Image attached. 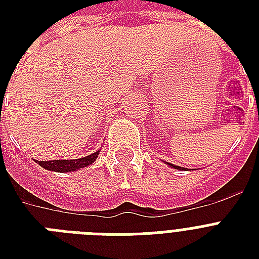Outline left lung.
Segmentation results:
<instances>
[{
  "label": "left lung",
  "instance_id": "left-lung-1",
  "mask_svg": "<svg viewBox=\"0 0 259 259\" xmlns=\"http://www.w3.org/2000/svg\"><path fill=\"white\" fill-rule=\"evenodd\" d=\"M166 164H168V165H169L170 168H175V169H180V170H184V169H187V168H181V166L173 165V164H169V162H166Z\"/></svg>",
  "mask_w": 259,
  "mask_h": 259
}]
</instances>
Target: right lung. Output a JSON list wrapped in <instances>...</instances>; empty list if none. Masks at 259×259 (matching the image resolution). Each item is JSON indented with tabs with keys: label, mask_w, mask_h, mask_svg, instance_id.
Returning <instances> with one entry per match:
<instances>
[{
	"label": "right lung",
	"mask_w": 259,
	"mask_h": 259,
	"mask_svg": "<svg viewBox=\"0 0 259 259\" xmlns=\"http://www.w3.org/2000/svg\"><path fill=\"white\" fill-rule=\"evenodd\" d=\"M99 150L95 153L86 156L82 158H75V160H54V161H38L37 164L42 166L44 169L55 170V172H74V170L82 169L84 166L91 165L98 158Z\"/></svg>",
	"instance_id": "obj_1"
}]
</instances>
